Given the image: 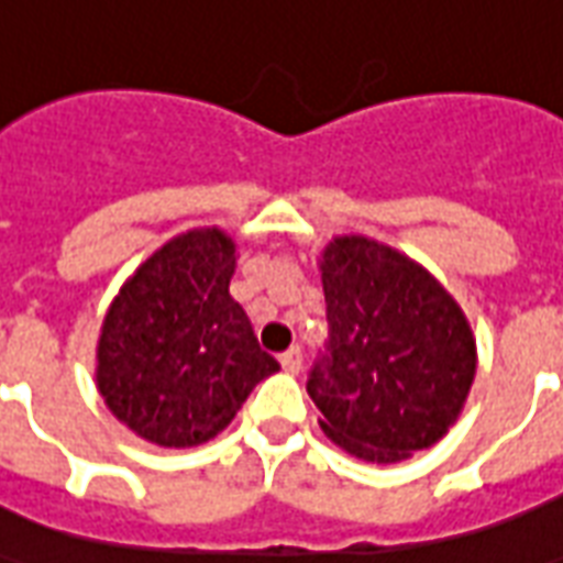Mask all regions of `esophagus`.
<instances>
[{
  "mask_svg": "<svg viewBox=\"0 0 563 563\" xmlns=\"http://www.w3.org/2000/svg\"><path fill=\"white\" fill-rule=\"evenodd\" d=\"M280 364L286 373H301V349L295 345V349H289V352H283Z\"/></svg>",
  "mask_w": 563,
  "mask_h": 563,
  "instance_id": "esophagus-1",
  "label": "esophagus"
}]
</instances>
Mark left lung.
<instances>
[{
  "instance_id": "1",
  "label": "left lung",
  "mask_w": 563,
  "mask_h": 563,
  "mask_svg": "<svg viewBox=\"0 0 563 563\" xmlns=\"http://www.w3.org/2000/svg\"><path fill=\"white\" fill-rule=\"evenodd\" d=\"M328 343L307 378L328 439L364 462L409 460L460 418L477 369L472 324L430 271L364 235L322 250Z\"/></svg>"
}]
</instances>
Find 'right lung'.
I'll return each instance as SVG.
<instances>
[{"mask_svg": "<svg viewBox=\"0 0 563 563\" xmlns=\"http://www.w3.org/2000/svg\"><path fill=\"white\" fill-rule=\"evenodd\" d=\"M232 274L235 241L218 227L190 229L154 250L112 298L95 378L107 409L140 439L197 448L280 369L232 301Z\"/></svg>", "mask_w": 563, "mask_h": 563, "instance_id": "1", "label": "right lung"}]
</instances>
